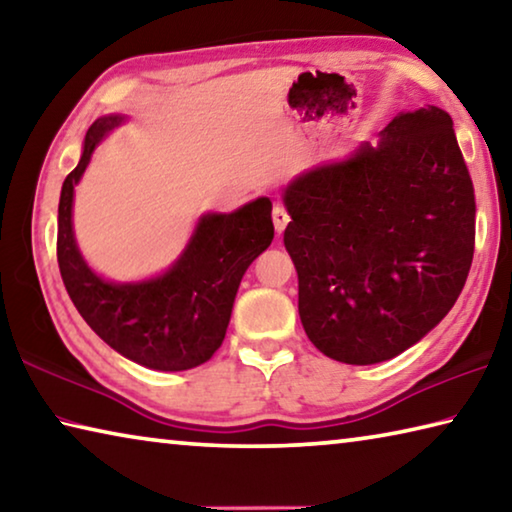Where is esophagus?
<instances>
[{
    "instance_id": "1",
    "label": "esophagus",
    "mask_w": 512,
    "mask_h": 512,
    "mask_svg": "<svg viewBox=\"0 0 512 512\" xmlns=\"http://www.w3.org/2000/svg\"><path fill=\"white\" fill-rule=\"evenodd\" d=\"M287 223H289L287 207H284L282 203H275V207H273V225H275L277 235H280V232L287 228Z\"/></svg>"
}]
</instances>
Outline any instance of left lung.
Segmentation results:
<instances>
[{
	"instance_id": "left-lung-1",
	"label": "left lung",
	"mask_w": 512,
	"mask_h": 512,
	"mask_svg": "<svg viewBox=\"0 0 512 512\" xmlns=\"http://www.w3.org/2000/svg\"><path fill=\"white\" fill-rule=\"evenodd\" d=\"M284 205L300 320L325 357L352 366L393 359L461 296L476 203L445 110L402 112L377 146L293 180Z\"/></svg>"
}]
</instances>
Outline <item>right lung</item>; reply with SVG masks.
Instances as JSON below:
<instances>
[{
  "label": "right lung",
  "mask_w": 512,
  "mask_h": 512,
  "mask_svg": "<svg viewBox=\"0 0 512 512\" xmlns=\"http://www.w3.org/2000/svg\"><path fill=\"white\" fill-rule=\"evenodd\" d=\"M117 124V115L94 121L79 167L63 183L56 241L60 277L85 323L112 350L153 370L196 368L221 348L241 277L271 246L273 205L268 198H257L232 214L203 216L183 257L155 280H101L76 248L72 201L94 146Z\"/></svg>",
  "instance_id": "add662e5"
}]
</instances>
